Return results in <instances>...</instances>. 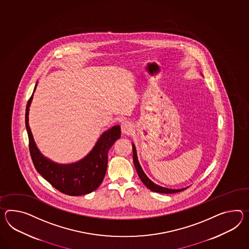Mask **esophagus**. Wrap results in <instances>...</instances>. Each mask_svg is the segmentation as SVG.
Returning <instances> with one entry per match:
<instances>
[{
  "label": "esophagus",
  "mask_w": 249,
  "mask_h": 249,
  "mask_svg": "<svg viewBox=\"0 0 249 249\" xmlns=\"http://www.w3.org/2000/svg\"><path fill=\"white\" fill-rule=\"evenodd\" d=\"M133 130V125L127 121H125L122 123V133L125 135H130Z\"/></svg>",
  "instance_id": "obj_1"
}]
</instances>
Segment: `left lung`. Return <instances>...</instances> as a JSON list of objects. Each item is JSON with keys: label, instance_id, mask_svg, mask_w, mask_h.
<instances>
[{"label": "left lung", "instance_id": "obj_1", "mask_svg": "<svg viewBox=\"0 0 249 249\" xmlns=\"http://www.w3.org/2000/svg\"><path fill=\"white\" fill-rule=\"evenodd\" d=\"M132 148H133V162L134 165L136 167L137 170V173L140 176V180L142 181V182L146 185L147 188L149 190H151L152 192H155V193H160V194H176V193H179V192H182L183 190L188 188H182V189H169L165 188L163 186H160L157 183H155L154 182H152L151 180L146 176L145 172L142 169L141 165H140V162H139V159H138V156H137V151H136V146L134 145V143H132Z\"/></svg>", "mask_w": 249, "mask_h": 249}]
</instances>
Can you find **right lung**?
I'll return each mask as SVG.
<instances>
[{
    "mask_svg": "<svg viewBox=\"0 0 249 249\" xmlns=\"http://www.w3.org/2000/svg\"><path fill=\"white\" fill-rule=\"evenodd\" d=\"M36 87V84L34 91ZM33 93L27 103L25 124L29 136L31 159L37 173L63 194L79 196L93 192L103 182L108 164V152L116 140L121 138V127L116 125L103 132L91 152L78 162L73 164L55 163L43 156L31 133L29 110Z\"/></svg>",
    "mask_w": 249,
    "mask_h": 249,
    "instance_id": "obj_1",
    "label": "right lung"
}]
</instances>
